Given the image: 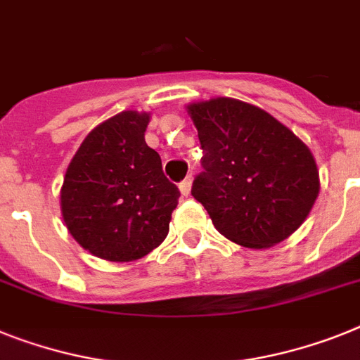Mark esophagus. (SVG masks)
<instances>
[{"instance_id":"esophagus-1","label":"esophagus","mask_w":360,"mask_h":360,"mask_svg":"<svg viewBox=\"0 0 360 360\" xmlns=\"http://www.w3.org/2000/svg\"><path fill=\"white\" fill-rule=\"evenodd\" d=\"M190 188H192V175H188L186 179H183L179 183V190H181V194H183V195H188Z\"/></svg>"}]
</instances>
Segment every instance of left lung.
I'll list each match as a JSON object with an SVG mask.
<instances>
[{"mask_svg":"<svg viewBox=\"0 0 360 360\" xmlns=\"http://www.w3.org/2000/svg\"><path fill=\"white\" fill-rule=\"evenodd\" d=\"M203 148L192 195L219 234L249 249H267L306 221L320 190L309 148L273 115L217 96L190 104Z\"/></svg>","mask_w":360,"mask_h":360,"instance_id":"left-lung-1","label":"left lung"}]
</instances>
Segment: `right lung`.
Masks as SVG:
<instances>
[{
    "mask_svg": "<svg viewBox=\"0 0 360 360\" xmlns=\"http://www.w3.org/2000/svg\"><path fill=\"white\" fill-rule=\"evenodd\" d=\"M150 113L122 111L89 131L71 159L60 207L71 236L108 262H134L165 241L179 188L144 141Z\"/></svg>",
    "mask_w": 360,
    "mask_h": 360,
    "instance_id": "1",
    "label": "right lung"
}]
</instances>
